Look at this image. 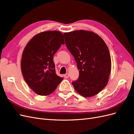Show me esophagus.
Returning <instances> with one entry per match:
<instances>
[{"mask_svg": "<svg viewBox=\"0 0 134 134\" xmlns=\"http://www.w3.org/2000/svg\"><path fill=\"white\" fill-rule=\"evenodd\" d=\"M64 78H65V79L68 78V77H69V74H68V73H66V74H64Z\"/></svg>", "mask_w": 134, "mask_h": 134, "instance_id": "obj_1", "label": "esophagus"}]
</instances>
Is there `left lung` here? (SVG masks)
Returning <instances> with one entry per match:
<instances>
[{"instance_id":"obj_1","label":"left lung","mask_w":134,"mask_h":134,"mask_svg":"<svg viewBox=\"0 0 134 134\" xmlns=\"http://www.w3.org/2000/svg\"><path fill=\"white\" fill-rule=\"evenodd\" d=\"M66 46L76 61L79 78L72 83L84 97L98 94L106 86L111 70L108 48L99 35L77 30L64 34Z\"/></svg>"}]
</instances>
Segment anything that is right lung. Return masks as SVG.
I'll use <instances>...</instances> for the list:
<instances>
[{
    "label": "right lung",
    "instance_id": "1",
    "mask_svg": "<svg viewBox=\"0 0 134 134\" xmlns=\"http://www.w3.org/2000/svg\"><path fill=\"white\" fill-rule=\"evenodd\" d=\"M65 44L63 34L57 31L42 32L28 42L23 51L21 66L25 82L36 94L53 92L63 78L56 75L54 55Z\"/></svg>",
    "mask_w": 134,
    "mask_h": 134
}]
</instances>
